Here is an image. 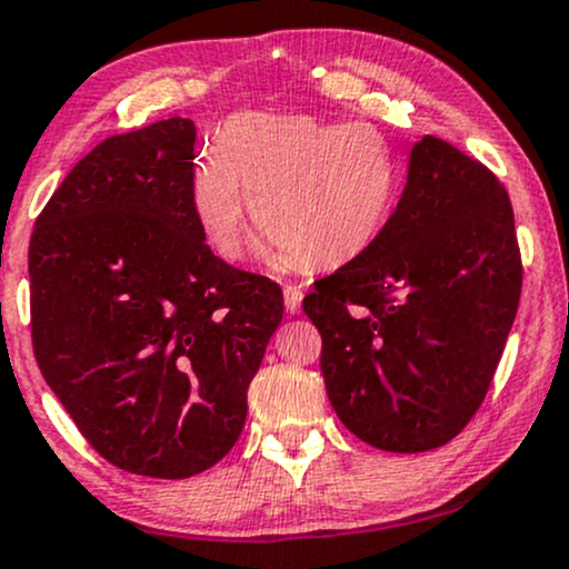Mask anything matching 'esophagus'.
Masks as SVG:
<instances>
[{
  "label": "esophagus",
  "mask_w": 569,
  "mask_h": 569,
  "mask_svg": "<svg viewBox=\"0 0 569 569\" xmlns=\"http://www.w3.org/2000/svg\"><path fill=\"white\" fill-rule=\"evenodd\" d=\"M301 301H303V290L298 284H284V306L290 315H298V309H301Z\"/></svg>",
  "instance_id": "esophagus-1"
}]
</instances>
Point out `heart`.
<instances>
[{"label": "heart", "mask_w": 569, "mask_h": 569, "mask_svg": "<svg viewBox=\"0 0 569 569\" xmlns=\"http://www.w3.org/2000/svg\"><path fill=\"white\" fill-rule=\"evenodd\" d=\"M188 196L220 258L244 254L250 200L266 260L338 268L385 233L398 207L400 169L373 123L241 112L222 123L217 152L196 158Z\"/></svg>", "instance_id": "b5f03b06"}]
</instances>
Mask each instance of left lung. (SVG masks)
Returning a JSON list of instances; mask_svg holds the SVG:
<instances>
[{
  "label": "left lung",
  "instance_id": "left-lung-1",
  "mask_svg": "<svg viewBox=\"0 0 569 569\" xmlns=\"http://www.w3.org/2000/svg\"><path fill=\"white\" fill-rule=\"evenodd\" d=\"M519 296L506 188L455 144L425 137L379 241L303 298L338 419L398 455L449 443L487 398Z\"/></svg>",
  "mask_w": 569,
  "mask_h": 569
}]
</instances>
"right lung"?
Wrapping results in <instances>:
<instances>
[{"mask_svg":"<svg viewBox=\"0 0 569 569\" xmlns=\"http://www.w3.org/2000/svg\"><path fill=\"white\" fill-rule=\"evenodd\" d=\"M193 147L188 118L104 139L29 244L44 381L107 462L150 478L196 476L233 449L284 315L277 282L209 250L188 196Z\"/></svg>","mask_w":569,"mask_h":569,"instance_id":"obj_1","label":"right lung"}]
</instances>
